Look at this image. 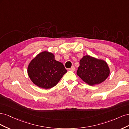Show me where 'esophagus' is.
Wrapping results in <instances>:
<instances>
[{
    "label": "esophagus",
    "mask_w": 129,
    "mask_h": 129,
    "mask_svg": "<svg viewBox=\"0 0 129 129\" xmlns=\"http://www.w3.org/2000/svg\"><path fill=\"white\" fill-rule=\"evenodd\" d=\"M69 70H70V71H72V72H74V71H75V67H74V66H72V67L71 68H69Z\"/></svg>",
    "instance_id": "34e87169"
}]
</instances>
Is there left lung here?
Instances as JSON below:
<instances>
[{"instance_id": "obj_1", "label": "left lung", "mask_w": 129, "mask_h": 129, "mask_svg": "<svg viewBox=\"0 0 129 129\" xmlns=\"http://www.w3.org/2000/svg\"><path fill=\"white\" fill-rule=\"evenodd\" d=\"M110 69L107 63L89 55L84 56L80 61L77 75L90 85L100 84L107 79Z\"/></svg>"}]
</instances>
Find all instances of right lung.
Returning a JSON list of instances; mask_svg holds the SVG:
<instances>
[{
	"label": "right lung",
	"mask_w": 129,
	"mask_h": 129,
	"mask_svg": "<svg viewBox=\"0 0 129 129\" xmlns=\"http://www.w3.org/2000/svg\"><path fill=\"white\" fill-rule=\"evenodd\" d=\"M67 72L63 63L56 61L54 54L47 51L38 54L27 68L28 75L33 83L46 89L55 86Z\"/></svg>",
	"instance_id": "add662e5"
}]
</instances>
